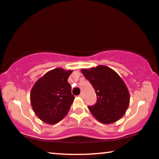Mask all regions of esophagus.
<instances>
[{"label":"esophagus","instance_id":"obj_1","mask_svg":"<svg viewBox=\"0 0 159 159\" xmlns=\"http://www.w3.org/2000/svg\"><path fill=\"white\" fill-rule=\"evenodd\" d=\"M79 96L80 97V98H83V96H84V95H83V94H82V93H81V94H80V95Z\"/></svg>","mask_w":159,"mask_h":159}]
</instances>
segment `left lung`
Wrapping results in <instances>:
<instances>
[{"label": "left lung", "mask_w": 159, "mask_h": 159, "mask_svg": "<svg viewBox=\"0 0 159 159\" xmlns=\"http://www.w3.org/2000/svg\"><path fill=\"white\" fill-rule=\"evenodd\" d=\"M81 72L95 89L97 102L88 106L100 123H113L125 115L130 103V93L123 79L111 68L99 65Z\"/></svg>", "instance_id": "8db88e82"}]
</instances>
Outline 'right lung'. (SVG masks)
I'll return each mask as SVG.
<instances>
[{"label":"right lung","instance_id":"1","mask_svg":"<svg viewBox=\"0 0 159 159\" xmlns=\"http://www.w3.org/2000/svg\"><path fill=\"white\" fill-rule=\"evenodd\" d=\"M72 70L54 69L39 78L30 93L34 112L41 120L56 124L67 115L75 97L67 82Z\"/></svg>","mask_w":159,"mask_h":159}]
</instances>
